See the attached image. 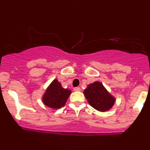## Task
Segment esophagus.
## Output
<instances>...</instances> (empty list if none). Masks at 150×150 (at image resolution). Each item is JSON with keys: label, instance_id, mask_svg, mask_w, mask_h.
I'll list each match as a JSON object with an SVG mask.
<instances>
[{"label": "esophagus", "instance_id": "obj_1", "mask_svg": "<svg viewBox=\"0 0 150 150\" xmlns=\"http://www.w3.org/2000/svg\"><path fill=\"white\" fill-rule=\"evenodd\" d=\"M74 91H75V92H79V91H80L81 90V89H80V87H74Z\"/></svg>", "mask_w": 150, "mask_h": 150}]
</instances>
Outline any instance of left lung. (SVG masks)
Returning a JSON list of instances; mask_svg holds the SVG:
<instances>
[{
  "label": "left lung",
  "mask_w": 150,
  "mask_h": 150,
  "mask_svg": "<svg viewBox=\"0 0 150 150\" xmlns=\"http://www.w3.org/2000/svg\"><path fill=\"white\" fill-rule=\"evenodd\" d=\"M84 94L93 108L103 112L112 107L116 100L99 82L89 84L84 91Z\"/></svg>",
  "instance_id": "obj_1"
}]
</instances>
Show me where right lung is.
<instances>
[{
  "label": "right lung",
  "instance_id": "right-lung-1",
  "mask_svg": "<svg viewBox=\"0 0 150 150\" xmlns=\"http://www.w3.org/2000/svg\"><path fill=\"white\" fill-rule=\"evenodd\" d=\"M71 91L62 87L58 81L54 80L51 83L42 97L46 106L52 108H60L65 104Z\"/></svg>",
  "mask_w": 150,
  "mask_h": 150
}]
</instances>
